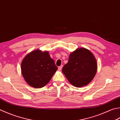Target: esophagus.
I'll return each mask as SVG.
<instances>
[{
	"label": "esophagus",
	"mask_w": 120,
	"mask_h": 120,
	"mask_svg": "<svg viewBox=\"0 0 120 120\" xmlns=\"http://www.w3.org/2000/svg\"><path fill=\"white\" fill-rule=\"evenodd\" d=\"M62 67H63V65H61V66H60V67H58V69H59V70H61L62 69Z\"/></svg>",
	"instance_id": "1"
}]
</instances>
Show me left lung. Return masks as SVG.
Masks as SVG:
<instances>
[{
    "instance_id": "obj_1",
    "label": "left lung",
    "mask_w": 120,
    "mask_h": 120,
    "mask_svg": "<svg viewBox=\"0 0 120 120\" xmlns=\"http://www.w3.org/2000/svg\"><path fill=\"white\" fill-rule=\"evenodd\" d=\"M97 70L95 56L85 48L76 49L70 54L69 62L62 71L73 86L82 87L90 83Z\"/></svg>"
}]
</instances>
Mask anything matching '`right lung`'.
<instances>
[{
	"label": "right lung",
	"mask_w": 120,
	"mask_h": 120,
	"mask_svg": "<svg viewBox=\"0 0 120 120\" xmlns=\"http://www.w3.org/2000/svg\"><path fill=\"white\" fill-rule=\"evenodd\" d=\"M21 69L26 82L32 87L39 88L49 83L58 68L48 51L36 49L25 56Z\"/></svg>",
	"instance_id": "add662e5"
}]
</instances>
